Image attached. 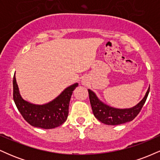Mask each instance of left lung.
<instances>
[{"label": "left lung", "mask_w": 160, "mask_h": 160, "mask_svg": "<svg viewBox=\"0 0 160 160\" xmlns=\"http://www.w3.org/2000/svg\"><path fill=\"white\" fill-rule=\"evenodd\" d=\"M89 95V101L92 109L93 114L96 119L106 125H120L133 120L146 102L150 92V87L144 97V98L135 107L128 109H117L109 107L107 104L101 102L97 96L90 89H88Z\"/></svg>", "instance_id": "8db88e82"}]
</instances>
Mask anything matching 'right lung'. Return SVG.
I'll return each instance as SVG.
<instances>
[{"label":"right lung","mask_w":160,"mask_h":160,"mask_svg":"<svg viewBox=\"0 0 160 160\" xmlns=\"http://www.w3.org/2000/svg\"><path fill=\"white\" fill-rule=\"evenodd\" d=\"M13 100L23 118L34 127L50 129L61 126L65 122L68 115L70 99L78 83L66 88L62 92L49 103L37 105L26 102L19 94L16 78L13 80Z\"/></svg>","instance_id":"right-lung-1"}]
</instances>
